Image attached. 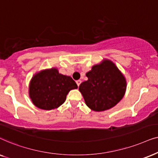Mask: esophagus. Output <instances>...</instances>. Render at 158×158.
<instances>
[{"instance_id":"esophagus-1","label":"esophagus","mask_w":158,"mask_h":158,"mask_svg":"<svg viewBox=\"0 0 158 158\" xmlns=\"http://www.w3.org/2000/svg\"><path fill=\"white\" fill-rule=\"evenodd\" d=\"M76 82H77V85L78 87H79V85H80V84L81 83V81L80 80V79H79V80H77V81H76Z\"/></svg>"}]
</instances>
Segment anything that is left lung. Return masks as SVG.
Returning a JSON list of instances; mask_svg holds the SVG:
<instances>
[{"instance_id": "obj_1", "label": "left lung", "mask_w": 158, "mask_h": 158, "mask_svg": "<svg viewBox=\"0 0 158 158\" xmlns=\"http://www.w3.org/2000/svg\"><path fill=\"white\" fill-rule=\"evenodd\" d=\"M88 79L79 85L85 103L97 112L110 109L124 96L127 80L110 60L103 59L86 73Z\"/></svg>"}]
</instances>
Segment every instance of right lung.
<instances>
[{"instance_id":"1","label":"right lung","mask_w":158,"mask_h":158,"mask_svg":"<svg viewBox=\"0 0 158 158\" xmlns=\"http://www.w3.org/2000/svg\"><path fill=\"white\" fill-rule=\"evenodd\" d=\"M77 88L71 77L60 73L58 69L51 68L33 76L29 85V95L35 106L50 110L61 106L70 90Z\"/></svg>"}]
</instances>
